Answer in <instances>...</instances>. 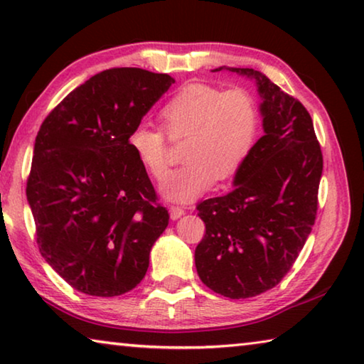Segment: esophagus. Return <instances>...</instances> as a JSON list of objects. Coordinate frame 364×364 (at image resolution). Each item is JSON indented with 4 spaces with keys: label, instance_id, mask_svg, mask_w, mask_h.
Masks as SVG:
<instances>
[{
    "label": "esophagus",
    "instance_id": "1",
    "mask_svg": "<svg viewBox=\"0 0 364 364\" xmlns=\"http://www.w3.org/2000/svg\"><path fill=\"white\" fill-rule=\"evenodd\" d=\"M183 215H184V208H183V207H176V205L170 207V218H171V220L181 218Z\"/></svg>",
    "mask_w": 364,
    "mask_h": 364
}]
</instances>
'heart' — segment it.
I'll list each match as a JSON object with an SVG mask.
<instances>
[{
    "mask_svg": "<svg viewBox=\"0 0 364 364\" xmlns=\"http://www.w3.org/2000/svg\"><path fill=\"white\" fill-rule=\"evenodd\" d=\"M160 122L170 139L186 138L183 168L160 186L164 199L191 202L237 173L254 149L258 134V110L244 90L223 91L204 83L181 88L160 110ZM128 147L154 180L162 181L170 171V156L164 133L136 127Z\"/></svg>",
    "mask_w": 364,
    "mask_h": 364,
    "instance_id": "heart-1",
    "label": "heart"
}]
</instances>
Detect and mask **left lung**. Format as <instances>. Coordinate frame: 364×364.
Returning <instances> with one entry per match:
<instances>
[{
    "mask_svg": "<svg viewBox=\"0 0 364 364\" xmlns=\"http://www.w3.org/2000/svg\"><path fill=\"white\" fill-rule=\"evenodd\" d=\"M221 70L255 83L263 136L234 175L231 193L197 205L205 234L194 258L208 289L249 299L279 284L304 249L316 218L323 154L301 102L258 70L212 72Z\"/></svg>",
    "mask_w": 364,
    "mask_h": 364,
    "instance_id": "left-lung-1",
    "label": "left lung"
}]
</instances>
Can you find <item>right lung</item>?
<instances>
[{"label": "right lung", "instance_id": "1", "mask_svg": "<svg viewBox=\"0 0 364 364\" xmlns=\"http://www.w3.org/2000/svg\"><path fill=\"white\" fill-rule=\"evenodd\" d=\"M173 83L134 67L104 70L41 123L27 181L36 242L80 292L115 297L136 287L168 226L128 136Z\"/></svg>", "mask_w": 364, "mask_h": 364}]
</instances>
